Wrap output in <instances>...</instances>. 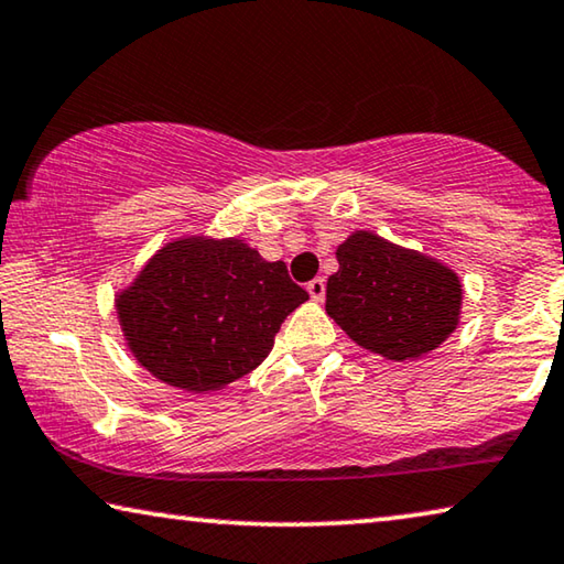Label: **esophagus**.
<instances>
[{"label": "esophagus", "instance_id": "esophagus-1", "mask_svg": "<svg viewBox=\"0 0 564 564\" xmlns=\"http://www.w3.org/2000/svg\"><path fill=\"white\" fill-rule=\"evenodd\" d=\"M308 293H311V299L314 301H324V296H326V281L324 279H314V281H308Z\"/></svg>", "mask_w": 564, "mask_h": 564}]
</instances>
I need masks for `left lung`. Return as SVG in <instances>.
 <instances>
[{
    "label": "left lung",
    "instance_id": "8db88e82",
    "mask_svg": "<svg viewBox=\"0 0 564 564\" xmlns=\"http://www.w3.org/2000/svg\"><path fill=\"white\" fill-rule=\"evenodd\" d=\"M326 314L387 359H419L457 328L462 285L449 268L359 230L338 246Z\"/></svg>",
    "mask_w": 564,
    "mask_h": 564
}]
</instances>
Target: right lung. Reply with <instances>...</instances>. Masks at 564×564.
I'll use <instances>...</instances> for the list:
<instances>
[{"label":"right lung","instance_id":"1","mask_svg":"<svg viewBox=\"0 0 564 564\" xmlns=\"http://www.w3.org/2000/svg\"><path fill=\"white\" fill-rule=\"evenodd\" d=\"M308 293L283 261L238 240L187 238L165 246L118 299L132 354L170 387L216 391L246 377L273 348Z\"/></svg>","mask_w":564,"mask_h":564}]
</instances>
